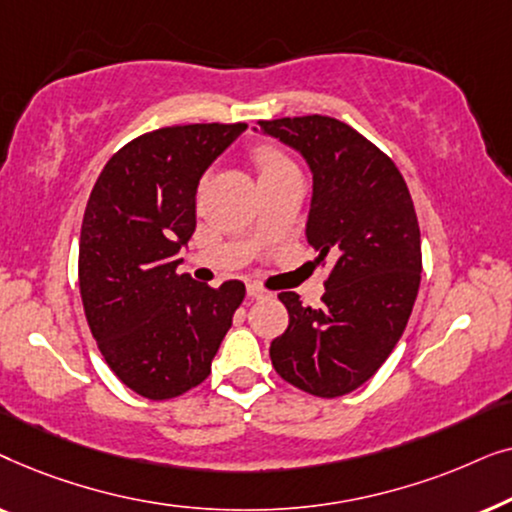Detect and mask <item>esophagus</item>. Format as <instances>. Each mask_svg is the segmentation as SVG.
Here are the masks:
<instances>
[{
  "label": "esophagus",
  "instance_id": "34e87169",
  "mask_svg": "<svg viewBox=\"0 0 512 512\" xmlns=\"http://www.w3.org/2000/svg\"><path fill=\"white\" fill-rule=\"evenodd\" d=\"M247 293H249V298H256V300L270 298V291H265L263 286H258V284H247Z\"/></svg>",
  "mask_w": 512,
  "mask_h": 512
}]
</instances>
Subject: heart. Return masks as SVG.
Returning a JSON list of instances; mask_svg holds the SVG:
<instances>
[{
    "label": "heart",
    "mask_w": 512,
    "mask_h": 512,
    "mask_svg": "<svg viewBox=\"0 0 512 512\" xmlns=\"http://www.w3.org/2000/svg\"><path fill=\"white\" fill-rule=\"evenodd\" d=\"M254 163L258 167V177H272V174L286 172V170H296L289 158L284 156L277 146L272 144H258L254 149Z\"/></svg>",
    "instance_id": "b5f03b06"
}]
</instances>
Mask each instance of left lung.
Masks as SVG:
<instances>
[{
	"label": "left lung",
	"instance_id": "8db88e82",
	"mask_svg": "<svg viewBox=\"0 0 512 512\" xmlns=\"http://www.w3.org/2000/svg\"><path fill=\"white\" fill-rule=\"evenodd\" d=\"M312 170L307 242L331 265L321 307L279 300L289 326L272 340L282 380L319 398L359 389L401 340L422 279V237L408 184L387 153L331 116L258 121Z\"/></svg>",
	"mask_w": 512,
	"mask_h": 512
}]
</instances>
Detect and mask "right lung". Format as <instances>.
<instances>
[{
  "instance_id": "add662e5",
  "label": "right lung",
  "mask_w": 512,
  "mask_h": 512,
  "mask_svg": "<svg viewBox=\"0 0 512 512\" xmlns=\"http://www.w3.org/2000/svg\"><path fill=\"white\" fill-rule=\"evenodd\" d=\"M244 130L247 123H193L146 132L109 158L88 198L83 310L114 375L149 401L207 380L244 300L237 279L212 289L177 272L195 233L200 177Z\"/></svg>"
}]
</instances>
